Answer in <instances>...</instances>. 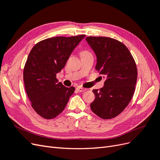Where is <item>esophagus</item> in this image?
Wrapping results in <instances>:
<instances>
[{"label":"esophagus","instance_id":"obj_1","mask_svg":"<svg viewBox=\"0 0 160 160\" xmlns=\"http://www.w3.org/2000/svg\"><path fill=\"white\" fill-rule=\"evenodd\" d=\"M87 89L81 88V87H78V88H77V91L79 92H83V91H85Z\"/></svg>","mask_w":160,"mask_h":160}]
</instances>
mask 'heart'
Masks as SVG:
<instances>
[{
    "instance_id": "obj_1",
    "label": "heart",
    "mask_w": 160,
    "mask_h": 160,
    "mask_svg": "<svg viewBox=\"0 0 160 160\" xmlns=\"http://www.w3.org/2000/svg\"><path fill=\"white\" fill-rule=\"evenodd\" d=\"M88 52H87V51H83V52H82V53L81 54H83V53H88Z\"/></svg>"
}]
</instances>
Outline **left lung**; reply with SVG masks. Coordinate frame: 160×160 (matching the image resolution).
<instances>
[{"mask_svg": "<svg viewBox=\"0 0 160 160\" xmlns=\"http://www.w3.org/2000/svg\"><path fill=\"white\" fill-rule=\"evenodd\" d=\"M97 57L95 69L105 79L104 86L94 89L93 112L103 119L113 118L127 107L134 93L138 78L135 61L122 42L103 37L86 38Z\"/></svg>", "mask_w": 160, "mask_h": 160, "instance_id": "obj_1", "label": "left lung"}]
</instances>
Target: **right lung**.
I'll use <instances>...</instances> for the list:
<instances>
[{
  "mask_svg": "<svg viewBox=\"0 0 160 160\" xmlns=\"http://www.w3.org/2000/svg\"><path fill=\"white\" fill-rule=\"evenodd\" d=\"M85 37H56L33 47L23 71L25 90L32 107L45 119H52L64 110L75 88H66L56 78L72 52Z\"/></svg>",
  "mask_w": 160,
  "mask_h": 160,
  "instance_id": "1",
  "label": "right lung"
}]
</instances>
